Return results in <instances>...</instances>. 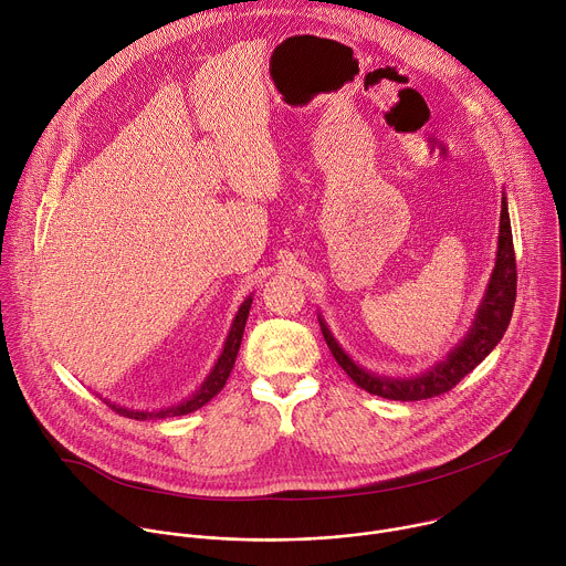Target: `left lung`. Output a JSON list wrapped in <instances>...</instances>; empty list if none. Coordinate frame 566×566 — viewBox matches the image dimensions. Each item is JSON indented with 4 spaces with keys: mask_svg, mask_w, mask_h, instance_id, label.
Returning a JSON list of instances; mask_svg holds the SVG:
<instances>
[{
    "mask_svg": "<svg viewBox=\"0 0 566 566\" xmlns=\"http://www.w3.org/2000/svg\"><path fill=\"white\" fill-rule=\"evenodd\" d=\"M515 286H517V271H515V253H513V235H511V220L506 209V198H502L500 211V238H497V253H495V269L491 273L486 293L480 302L475 319L467 333V337L436 366L427 373L416 375V378H387V375H375L361 366H357L335 342L333 333L328 331L326 322L319 319L322 335L335 357V361L346 370L348 378L364 391L380 396L387 400L398 402H418L427 398L442 396L451 391L467 373H471L502 339L513 304H515Z\"/></svg>",
    "mask_w": 566,
    "mask_h": 566,
    "instance_id": "1",
    "label": "left lung"
}]
</instances>
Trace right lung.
<instances>
[{"instance_id":"right-lung-1","label":"right lung","mask_w":566,"mask_h":566,"mask_svg":"<svg viewBox=\"0 0 566 566\" xmlns=\"http://www.w3.org/2000/svg\"><path fill=\"white\" fill-rule=\"evenodd\" d=\"M251 302H253L251 295L242 302V306H240V311H238V315H235V319H233V326H231V331H229V337H227V342H224V348H222V353H220V357H218L213 370L209 373V378L202 382V387H200L191 398H186L184 402H179V405H175V407H168V409H159V411H133V409L117 407V405H111V402H106V405H108L113 411H117L119 416L133 418V420L175 418V416H186V413L202 409L207 402H211V400L224 389V385H227V380H229V375H231V370H233V366H235V357H238V350H240V344H242V335H244V326H247V319H249Z\"/></svg>"}]
</instances>
